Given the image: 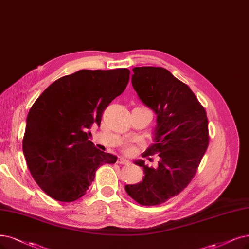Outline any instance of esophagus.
<instances>
[{
	"label": "esophagus",
	"instance_id": "1",
	"mask_svg": "<svg viewBox=\"0 0 249 249\" xmlns=\"http://www.w3.org/2000/svg\"><path fill=\"white\" fill-rule=\"evenodd\" d=\"M117 163L118 164H124V165H127V164H129L130 162L128 161V160H126V159H124V158H118V160H117Z\"/></svg>",
	"mask_w": 249,
	"mask_h": 249
}]
</instances>
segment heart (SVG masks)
I'll return each instance as SVG.
<instances>
[{
  "label": "heart",
  "mask_w": 249,
  "mask_h": 249,
  "mask_svg": "<svg viewBox=\"0 0 249 249\" xmlns=\"http://www.w3.org/2000/svg\"><path fill=\"white\" fill-rule=\"evenodd\" d=\"M142 142L140 140H126L121 144V150L126 155H133L137 145H142Z\"/></svg>",
  "instance_id": "obj_1"
}]
</instances>
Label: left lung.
<instances>
[{
    "label": "left lung",
    "mask_w": 249,
    "mask_h": 249,
    "mask_svg": "<svg viewBox=\"0 0 249 249\" xmlns=\"http://www.w3.org/2000/svg\"><path fill=\"white\" fill-rule=\"evenodd\" d=\"M132 86L142 103L157 114L155 143L144 157L158 154L156 168L142 160L144 178L125 190L137 203L154 206L178 195L198 170L209 143L206 110L190 87L163 68H134ZM152 161V158H150Z\"/></svg>",
    "instance_id": "8db88e82"
}]
</instances>
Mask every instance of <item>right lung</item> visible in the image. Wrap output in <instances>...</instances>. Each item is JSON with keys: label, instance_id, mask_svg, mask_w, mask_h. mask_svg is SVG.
<instances>
[{"label": "right lung", "instance_id": "obj_1", "mask_svg": "<svg viewBox=\"0 0 249 249\" xmlns=\"http://www.w3.org/2000/svg\"><path fill=\"white\" fill-rule=\"evenodd\" d=\"M130 71L81 70L59 78L35 101L26 118L22 150L32 177L51 198L76 201L96 170L117 157L89 141L106 107L125 90Z\"/></svg>", "mask_w": 249, "mask_h": 249}]
</instances>
